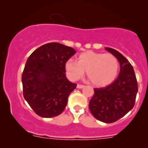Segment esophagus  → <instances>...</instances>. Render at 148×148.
<instances>
[{
	"instance_id": "1",
	"label": "esophagus",
	"mask_w": 148,
	"mask_h": 148,
	"mask_svg": "<svg viewBox=\"0 0 148 148\" xmlns=\"http://www.w3.org/2000/svg\"><path fill=\"white\" fill-rule=\"evenodd\" d=\"M84 86H85L84 85L77 84V88H83V87H84Z\"/></svg>"
}]
</instances>
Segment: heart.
I'll return each instance as SVG.
<instances>
[{"mask_svg": "<svg viewBox=\"0 0 148 148\" xmlns=\"http://www.w3.org/2000/svg\"><path fill=\"white\" fill-rule=\"evenodd\" d=\"M67 75L71 80L81 78L86 71L91 83L96 86H105L112 83L119 71V62L111 53L86 51L79 55L77 61L69 60L65 63Z\"/></svg>", "mask_w": 148, "mask_h": 148, "instance_id": "b5f03b06", "label": "heart"}]
</instances>
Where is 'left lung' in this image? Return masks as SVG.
Masks as SVG:
<instances>
[{"label":"left lung","mask_w":148,"mask_h":148,"mask_svg":"<svg viewBox=\"0 0 148 148\" xmlns=\"http://www.w3.org/2000/svg\"><path fill=\"white\" fill-rule=\"evenodd\" d=\"M120 63L119 77L104 88H94L95 94L88 107L97 120L104 123L117 121L133 108L138 92V84L134 70L130 62L116 50L106 47Z\"/></svg>","instance_id":"1"}]
</instances>
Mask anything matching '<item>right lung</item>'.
Instances as JSON below:
<instances>
[{
  "label": "right lung",
  "instance_id": "right-lung-1",
  "mask_svg": "<svg viewBox=\"0 0 148 148\" xmlns=\"http://www.w3.org/2000/svg\"><path fill=\"white\" fill-rule=\"evenodd\" d=\"M76 53L72 47L56 42L37 48L28 57L22 73L23 95L42 118L60 115L77 84L65 76V63Z\"/></svg>",
  "mask_w": 148,
  "mask_h": 148
}]
</instances>
